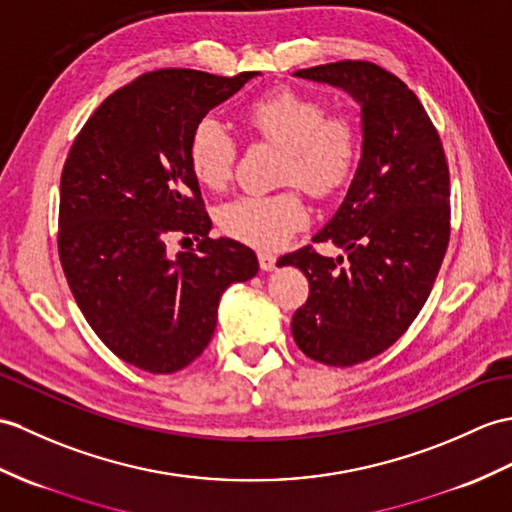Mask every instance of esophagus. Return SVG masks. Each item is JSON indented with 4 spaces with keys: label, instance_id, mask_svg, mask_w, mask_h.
Listing matches in <instances>:
<instances>
[{
    "label": "esophagus",
    "instance_id": "obj_1",
    "mask_svg": "<svg viewBox=\"0 0 512 512\" xmlns=\"http://www.w3.org/2000/svg\"><path fill=\"white\" fill-rule=\"evenodd\" d=\"M257 259H259V268L261 270H272V268H275V264H277V255L275 253H259Z\"/></svg>",
    "mask_w": 512,
    "mask_h": 512
}]
</instances>
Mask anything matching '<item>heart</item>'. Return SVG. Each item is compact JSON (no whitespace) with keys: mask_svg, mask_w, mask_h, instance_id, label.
Listing matches in <instances>:
<instances>
[{"mask_svg":"<svg viewBox=\"0 0 512 512\" xmlns=\"http://www.w3.org/2000/svg\"><path fill=\"white\" fill-rule=\"evenodd\" d=\"M242 122L253 137L279 146L275 194H244L218 213L224 235L270 251L305 227L310 211L301 187L331 198L351 181L362 152V133L351 113L329 111L323 98L290 87L261 93L244 104ZM237 159L233 135L216 117H202L187 141V163L196 181L222 192Z\"/></svg>","mask_w":512,"mask_h":512,"instance_id":"heart-1","label":"heart"}]
</instances>
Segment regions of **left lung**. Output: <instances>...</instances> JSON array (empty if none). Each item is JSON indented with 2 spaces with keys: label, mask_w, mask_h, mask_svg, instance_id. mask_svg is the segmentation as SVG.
Returning <instances> with one entry per match:
<instances>
[{
  "label": "left lung",
  "mask_w": 512,
  "mask_h": 512,
  "mask_svg": "<svg viewBox=\"0 0 512 512\" xmlns=\"http://www.w3.org/2000/svg\"><path fill=\"white\" fill-rule=\"evenodd\" d=\"M294 76L342 87L362 106V159L347 198L314 244L283 255L310 281L292 316L299 349L320 364L353 366L406 334L430 296L451 231L449 168L438 130L406 82L371 61H338Z\"/></svg>",
  "instance_id": "obj_1"
}]
</instances>
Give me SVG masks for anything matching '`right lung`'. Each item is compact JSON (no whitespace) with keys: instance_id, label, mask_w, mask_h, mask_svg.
<instances>
[{"instance_id":"1","label":"right lung","mask_w":512,"mask_h":512,"mask_svg":"<svg viewBox=\"0 0 512 512\" xmlns=\"http://www.w3.org/2000/svg\"><path fill=\"white\" fill-rule=\"evenodd\" d=\"M255 71H146L113 91L74 139L61 174L58 257L91 329L117 358L176 373L207 349L222 292L257 275L251 248L211 240L187 141ZM170 239L199 242L172 260Z\"/></svg>"}]
</instances>
